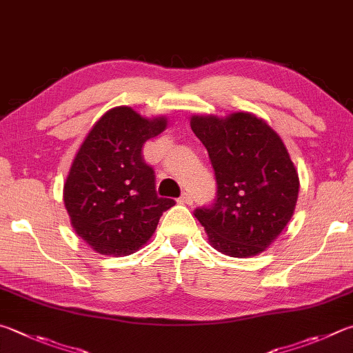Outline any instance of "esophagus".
<instances>
[{
  "label": "esophagus",
  "mask_w": 353,
  "mask_h": 353,
  "mask_svg": "<svg viewBox=\"0 0 353 353\" xmlns=\"http://www.w3.org/2000/svg\"><path fill=\"white\" fill-rule=\"evenodd\" d=\"M193 201H194L193 196H191L190 193H187V191H183L182 196L179 197V202H181V203H187V205H191V203H193Z\"/></svg>",
  "instance_id": "esophagus-1"
}]
</instances>
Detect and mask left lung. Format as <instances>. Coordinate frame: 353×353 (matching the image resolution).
<instances>
[{"mask_svg": "<svg viewBox=\"0 0 353 353\" xmlns=\"http://www.w3.org/2000/svg\"><path fill=\"white\" fill-rule=\"evenodd\" d=\"M191 130L208 151L217 194L194 216L217 252L248 258L283 233L298 201L299 179L283 140L250 112L193 115Z\"/></svg>", "mask_w": 353, "mask_h": 353, "instance_id": "left-lung-1", "label": "left lung"}]
</instances>
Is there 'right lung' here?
Masks as SVG:
<instances>
[{"label":"right lung","mask_w":353,"mask_h":353,"mask_svg":"<svg viewBox=\"0 0 353 353\" xmlns=\"http://www.w3.org/2000/svg\"><path fill=\"white\" fill-rule=\"evenodd\" d=\"M166 117L145 119L128 106L101 115L75 154L63 188L70 225L100 254L128 256L154 234L176 202L159 197L142 148L165 131Z\"/></svg>","instance_id":"obj_1"}]
</instances>
